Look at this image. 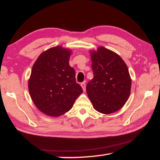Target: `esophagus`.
I'll return each instance as SVG.
<instances>
[{
    "mask_svg": "<svg viewBox=\"0 0 160 160\" xmlns=\"http://www.w3.org/2000/svg\"><path fill=\"white\" fill-rule=\"evenodd\" d=\"M81 87H82V89H83V91H85V90H86V84H85V82H82V83H81Z\"/></svg>",
    "mask_w": 160,
    "mask_h": 160,
    "instance_id": "34e87169",
    "label": "esophagus"
}]
</instances>
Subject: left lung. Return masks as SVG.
Masks as SVG:
<instances>
[{
  "mask_svg": "<svg viewBox=\"0 0 160 160\" xmlns=\"http://www.w3.org/2000/svg\"><path fill=\"white\" fill-rule=\"evenodd\" d=\"M90 54L93 78L87 84L88 97L100 113L116 112L131 93V78L127 64L118 54L104 47L90 51Z\"/></svg>",
  "mask_w": 160,
  "mask_h": 160,
  "instance_id": "8db88e82",
  "label": "left lung"
}]
</instances>
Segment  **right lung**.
I'll list each match as a JSON object with an SVG mask.
<instances>
[{
	"label": "right lung",
	"mask_w": 160,
	"mask_h": 160,
	"mask_svg": "<svg viewBox=\"0 0 160 160\" xmlns=\"http://www.w3.org/2000/svg\"><path fill=\"white\" fill-rule=\"evenodd\" d=\"M71 51L62 46L52 47L38 56L28 81L30 96L39 111L58 117L69 111L82 89L76 83L69 60Z\"/></svg>",
	"instance_id": "add662e5"
}]
</instances>
